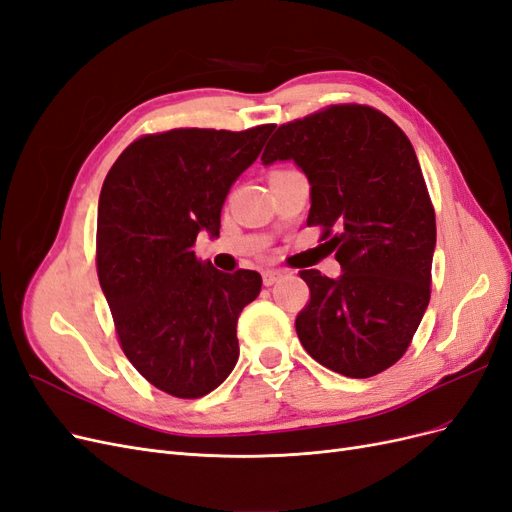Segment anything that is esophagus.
Segmentation results:
<instances>
[{"instance_id": "34e87169", "label": "esophagus", "mask_w": 512, "mask_h": 512, "mask_svg": "<svg viewBox=\"0 0 512 512\" xmlns=\"http://www.w3.org/2000/svg\"><path fill=\"white\" fill-rule=\"evenodd\" d=\"M284 277V273L282 271H265L262 273V284L265 286H273V284H277Z\"/></svg>"}]
</instances>
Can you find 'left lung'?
<instances>
[{
	"mask_svg": "<svg viewBox=\"0 0 512 512\" xmlns=\"http://www.w3.org/2000/svg\"><path fill=\"white\" fill-rule=\"evenodd\" d=\"M260 160H294L307 175V226L322 228L344 271L299 273L309 286L294 320L303 348L348 378L389 369L429 305L436 247V211L408 136L376 108L331 104L277 128Z\"/></svg>",
	"mask_w": 512,
	"mask_h": 512,
	"instance_id": "obj_1",
	"label": "left lung"
}]
</instances>
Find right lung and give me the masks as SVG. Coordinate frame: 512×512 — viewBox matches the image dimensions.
I'll use <instances>...</instances> for the list:
<instances>
[{"mask_svg":"<svg viewBox=\"0 0 512 512\" xmlns=\"http://www.w3.org/2000/svg\"><path fill=\"white\" fill-rule=\"evenodd\" d=\"M273 128L145 134L123 149L104 179L98 280L123 354L173 397L198 399L218 389L239 359L237 320L258 297L262 277L205 265L194 243L200 230L220 235L230 185Z\"/></svg>","mask_w":512,"mask_h":512,"instance_id":"add662e5","label":"right lung"}]
</instances>
